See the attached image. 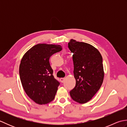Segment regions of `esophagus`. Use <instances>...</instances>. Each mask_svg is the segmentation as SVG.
<instances>
[{
  "mask_svg": "<svg viewBox=\"0 0 127 127\" xmlns=\"http://www.w3.org/2000/svg\"><path fill=\"white\" fill-rule=\"evenodd\" d=\"M64 81H65V79H64V78H61L60 79V81L62 83H63L64 82Z\"/></svg>",
  "mask_w": 127,
  "mask_h": 127,
  "instance_id": "esophagus-1",
  "label": "esophagus"
}]
</instances>
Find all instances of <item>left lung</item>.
I'll return each instance as SVG.
<instances>
[{
	"instance_id": "8db88e82",
	"label": "left lung",
	"mask_w": 127,
	"mask_h": 127,
	"mask_svg": "<svg viewBox=\"0 0 127 127\" xmlns=\"http://www.w3.org/2000/svg\"><path fill=\"white\" fill-rule=\"evenodd\" d=\"M68 47L72 55L76 85L70 92L71 98L80 104L90 101L100 88L104 72L102 58L96 48L71 39Z\"/></svg>"
}]
</instances>
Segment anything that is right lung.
Wrapping results in <instances>:
<instances>
[{
    "label": "right lung",
    "mask_w": 127,
    "mask_h": 127,
    "mask_svg": "<svg viewBox=\"0 0 127 127\" xmlns=\"http://www.w3.org/2000/svg\"><path fill=\"white\" fill-rule=\"evenodd\" d=\"M62 50L58 45L37 44L28 50L21 61L19 74L23 88L37 104H46L55 99L60 83L53 76L49 59Z\"/></svg>",
    "instance_id": "1"
}]
</instances>
